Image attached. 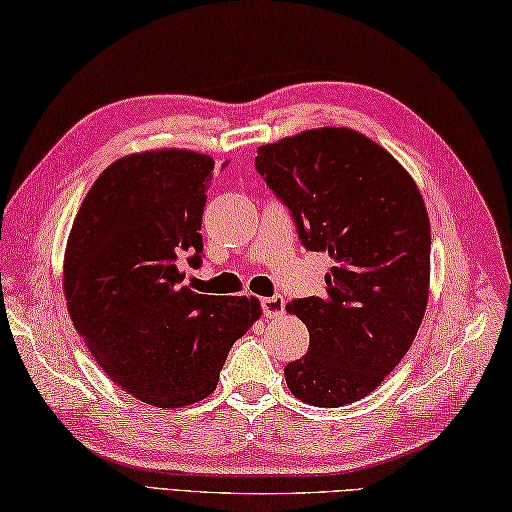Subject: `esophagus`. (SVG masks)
Here are the masks:
<instances>
[{"mask_svg":"<svg viewBox=\"0 0 512 512\" xmlns=\"http://www.w3.org/2000/svg\"><path fill=\"white\" fill-rule=\"evenodd\" d=\"M260 310L267 318H276L285 314V298L283 296H267L260 298Z\"/></svg>","mask_w":512,"mask_h":512,"instance_id":"34e87169","label":"esophagus"}]
</instances>
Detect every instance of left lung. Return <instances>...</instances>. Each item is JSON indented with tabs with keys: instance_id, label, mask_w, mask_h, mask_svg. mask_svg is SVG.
<instances>
[{
	"instance_id": "1",
	"label": "left lung",
	"mask_w": 512,
	"mask_h": 512,
	"mask_svg": "<svg viewBox=\"0 0 512 512\" xmlns=\"http://www.w3.org/2000/svg\"><path fill=\"white\" fill-rule=\"evenodd\" d=\"M307 252L332 258L325 294L287 310L310 350L285 365L289 392L339 408L379 385L406 356L428 305L430 223L414 180L352 129H312L265 144L254 160Z\"/></svg>"
}]
</instances>
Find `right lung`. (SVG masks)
Returning a JSON list of instances; mask_svg holds the SVG:
<instances>
[{
    "mask_svg": "<svg viewBox=\"0 0 512 512\" xmlns=\"http://www.w3.org/2000/svg\"><path fill=\"white\" fill-rule=\"evenodd\" d=\"M227 162H223V169ZM214 160L182 149L115 160L93 182L64 256V296L102 370L144 403L209 397L227 354L260 314L256 298L182 287L202 265V211Z\"/></svg>",
    "mask_w": 512,
    "mask_h": 512,
    "instance_id": "right-lung-1",
    "label": "right lung"
}]
</instances>
